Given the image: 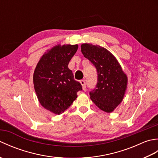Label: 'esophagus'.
<instances>
[{
    "label": "esophagus",
    "instance_id": "34e87169",
    "mask_svg": "<svg viewBox=\"0 0 158 158\" xmlns=\"http://www.w3.org/2000/svg\"><path fill=\"white\" fill-rule=\"evenodd\" d=\"M80 83H81V85H82V88L83 90H85V82L84 80H81L80 81Z\"/></svg>",
    "mask_w": 158,
    "mask_h": 158
}]
</instances>
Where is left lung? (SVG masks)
<instances>
[{
    "instance_id": "1",
    "label": "left lung",
    "mask_w": 158,
    "mask_h": 158,
    "mask_svg": "<svg viewBox=\"0 0 158 158\" xmlns=\"http://www.w3.org/2000/svg\"><path fill=\"white\" fill-rule=\"evenodd\" d=\"M81 52L96 67L98 82L89 92L90 98L100 109L110 113L122 102L126 91L127 77L111 53L98 45H81Z\"/></svg>"
}]
</instances>
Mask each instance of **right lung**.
Wrapping results in <instances>:
<instances>
[{
    "label": "right lung",
    "mask_w": 158,
    "mask_h": 158,
    "mask_svg": "<svg viewBox=\"0 0 158 158\" xmlns=\"http://www.w3.org/2000/svg\"><path fill=\"white\" fill-rule=\"evenodd\" d=\"M78 45H58L40 59L33 75L35 90L40 104L52 113L60 115L72 105L82 90L74 79L69 63Z\"/></svg>",
    "instance_id": "1"
}]
</instances>
